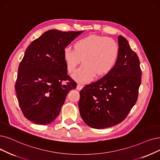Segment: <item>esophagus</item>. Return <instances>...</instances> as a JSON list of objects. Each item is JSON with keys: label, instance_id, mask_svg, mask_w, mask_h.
I'll use <instances>...</instances> for the list:
<instances>
[{"label": "esophagus", "instance_id": "1", "mask_svg": "<svg viewBox=\"0 0 160 160\" xmlns=\"http://www.w3.org/2000/svg\"><path fill=\"white\" fill-rule=\"evenodd\" d=\"M82 87H83V86H82L81 84H78V85H77V89H78V91H80L81 90V89L82 88Z\"/></svg>", "mask_w": 160, "mask_h": 160}]
</instances>
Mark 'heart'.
Masks as SVG:
<instances>
[{"label":"heart","instance_id":"b5f03b06","mask_svg":"<svg viewBox=\"0 0 160 160\" xmlns=\"http://www.w3.org/2000/svg\"><path fill=\"white\" fill-rule=\"evenodd\" d=\"M73 48L66 47L63 57L69 72L74 71L82 58L84 63L72 74L81 82L91 81L95 75L99 77L109 73L116 65L119 55L117 42L100 35H91L77 41Z\"/></svg>","mask_w":160,"mask_h":160}]
</instances>
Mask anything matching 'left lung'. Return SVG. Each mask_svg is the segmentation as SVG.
Wrapping results in <instances>:
<instances>
[{
    "instance_id": "left-lung-1",
    "label": "left lung",
    "mask_w": 160,
    "mask_h": 160,
    "mask_svg": "<svg viewBox=\"0 0 160 160\" xmlns=\"http://www.w3.org/2000/svg\"><path fill=\"white\" fill-rule=\"evenodd\" d=\"M119 55L111 71L80 91L79 109L84 122L94 129L120 123L137 102L142 72L135 52L118 37Z\"/></svg>"
}]
</instances>
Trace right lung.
<instances>
[{
	"label": "right lung",
	"instance_id": "right-lung-1",
	"mask_svg": "<svg viewBox=\"0 0 160 160\" xmlns=\"http://www.w3.org/2000/svg\"><path fill=\"white\" fill-rule=\"evenodd\" d=\"M82 32L50 29L25 50L15 88L24 116L32 123L46 125L53 122L67 94L76 88L77 83L67 74L63 50Z\"/></svg>",
	"mask_w": 160,
	"mask_h": 160
}]
</instances>
